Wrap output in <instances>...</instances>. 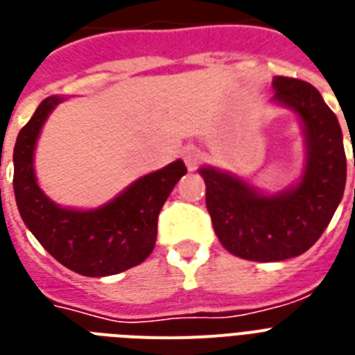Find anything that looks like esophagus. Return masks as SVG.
I'll use <instances>...</instances> for the list:
<instances>
[{
  "mask_svg": "<svg viewBox=\"0 0 355 355\" xmlns=\"http://www.w3.org/2000/svg\"><path fill=\"white\" fill-rule=\"evenodd\" d=\"M183 159H185L187 168L196 170L201 164V161H203V155H201V152L196 146H187L185 152H183Z\"/></svg>",
  "mask_w": 355,
  "mask_h": 355,
  "instance_id": "obj_1",
  "label": "esophagus"
}]
</instances>
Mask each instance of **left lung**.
<instances>
[{
    "label": "left lung",
    "mask_w": 355,
    "mask_h": 355,
    "mask_svg": "<svg viewBox=\"0 0 355 355\" xmlns=\"http://www.w3.org/2000/svg\"><path fill=\"white\" fill-rule=\"evenodd\" d=\"M273 89V102L293 110L304 130L306 166L299 183L263 194L229 172L200 168L218 240L234 257L254 262L306 253L330 223L347 183L341 126L321 93L288 76H275Z\"/></svg>",
    "instance_id": "left-lung-1"
}]
</instances>
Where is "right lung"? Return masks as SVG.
<instances>
[{"label":"right lung","instance_id":"1","mask_svg":"<svg viewBox=\"0 0 355 355\" xmlns=\"http://www.w3.org/2000/svg\"><path fill=\"white\" fill-rule=\"evenodd\" d=\"M62 97H47L18 133L14 196L21 220L51 257L84 277H107L139 266L154 251L157 216L187 166L178 159L133 181L106 205L76 211L51 201L34 174L40 130Z\"/></svg>","mask_w":355,"mask_h":355}]
</instances>
